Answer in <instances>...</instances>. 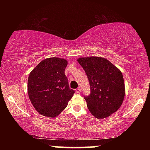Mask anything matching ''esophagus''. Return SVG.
Wrapping results in <instances>:
<instances>
[{"mask_svg": "<svg viewBox=\"0 0 150 150\" xmlns=\"http://www.w3.org/2000/svg\"><path fill=\"white\" fill-rule=\"evenodd\" d=\"M76 92H77V93H79L81 92V88L78 87L77 89H76Z\"/></svg>", "mask_w": 150, "mask_h": 150, "instance_id": "1", "label": "esophagus"}]
</instances>
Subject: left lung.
I'll return each mask as SVG.
<instances>
[{
	"label": "left lung",
	"mask_w": 150,
	"mask_h": 150,
	"mask_svg": "<svg viewBox=\"0 0 150 150\" xmlns=\"http://www.w3.org/2000/svg\"><path fill=\"white\" fill-rule=\"evenodd\" d=\"M77 62L89 81L91 94L84 96L88 110L98 119L108 117L124 100L125 85L122 72L103 57H80Z\"/></svg>",
	"instance_id": "left-lung-1"
}]
</instances>
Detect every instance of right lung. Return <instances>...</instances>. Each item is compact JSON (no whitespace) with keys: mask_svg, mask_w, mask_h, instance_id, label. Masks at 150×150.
Instances as JSON below:
<instances>
[{"mask_svg":"<svg viewBox=\"0 0 150 150\" xmlns=\"http://www.w3.org/2000/svg\"><path fill=\"white\" fill-rule=\"evenodd\" d=\"M67 60L50 57L42 60L31 72L28 79V93L38 112L55 118L67 106L75 91L69 87L65 75Z\"/></svg>","mask_w":150,"mask_h":150,"instance_id":"right-lung-1","label":"right lung"}]
</instances>
